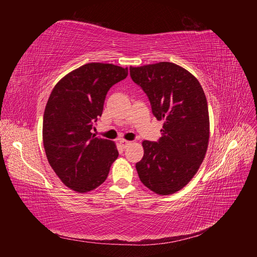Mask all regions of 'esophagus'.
<instances>
[{"instance_id":"34e87169","label":"esophagus","mask_w":257,"mask_h":257,"mask_svg":"<svg viewBox=\"0 0 257 257\" xmlns=\"http://www.w3.org/2000/svg\"><path fill=\"white\" fill-rule=\"evenodd\" d=\"M120 144L123 148H126L128 145L132 144V142H127V141H124V139H122V141H120Z\"/></svg>"}]
</instances>
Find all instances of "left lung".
Returning a JSON list of instances; mask_svg holds the SVG:
<instances>
[{
  "label": "left lung",
  "mask_w": 257,
  "mask_h": 257,
  "mask_svg": "<svg viewBox=\"0 0 257 257\" xmlns=\"http://www.w3.org/2000/svg\"><path fill=\"white\" fill-rule=\"evenodd\" d=\"M131 78L163 120L158 142L144 141V158L136 163L141 181L154 193L169 195L190 182L203 163L209 143V112L199 81L170 62L130 67Z\"/></svg>",
  "instance_id": "obj_1"
}]
</instances>
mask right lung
<instances>
[{
  "label": "right lung",
  "instance_id": "right-lung-1",
  "mask_svg": "<svg viewBox=\"0 0 257 257\" xmlns=\"http://www.w3.org/2000/svg\"><path fill=\"white\" fill-rule=\"evenodd\" d=\"M126 76L127 67L88 63L53 88L44 112L43 142L50 166L69 189H96L118 158L114 143L91 130L103 113L107 92Z\"/></svg>",
  "mask_w": 257,
  "mask_h": 257
}]
</instances>
